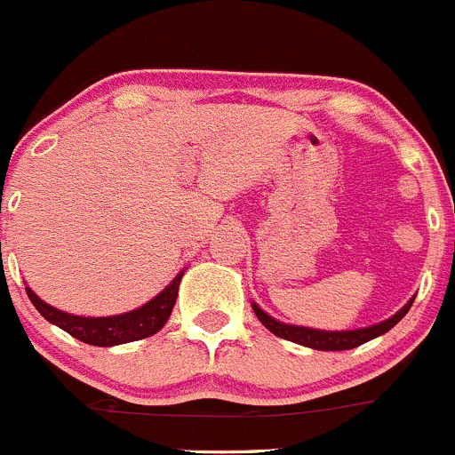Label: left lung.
Segmentation results:
<instances>
[{
  "mask_svg": "<svg viewBox=\"0 0 455 455\" xmlns=\"http://www.w3.org/2000/svg\"><path fill=\"white\" fill-rule=\"evenodd\" d=\"M411 302H414V298H411L399 313H395L390 320H383L379 322V324L366 326V329H357V331H317V329H307V326L283 324V322L267 315L259 304H251V308H254L256 317L262 322V326L269 329L274 335L283 337V339L296 341L299 346H308V348H315V350H350L366 344V341L374 339V337L383 335V332L390 331L392 326L399 324L403 317H405V313L410 311Z\"/></svg>",
  "mask_w": 455,
  "mask_h": 455,
  "instance_id": "1",
  "label": "left lung"
}]
</instances>
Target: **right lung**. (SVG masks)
I'll return each mask as SVG.
<instances>
[{"label":"right lung","mask_w":455,"mask_h":455,"mask_svg":"<svg viewBox=\"0 0 455 455\" xmlns=\"http://www.w3.org/2000/svg\"><path fill=\"white\" fill-rule=\"evenodd\" d=\"M181 275H184V271L177 274L175 280H172L159 296L153 298L151 302L144 304V307L135 308V311L123 313V315L109 317L72 315V313H65L50 307V304L44 302L30 287H26V293L28 298H30V302L35 304L36 311H39L50 324L59 326V329L69 332V335L76 337V339L85 341V344L118 346L156 335V332L166 324L168 317H171L172 307H175L177 302Z\"/></svg>","instance_id":"add662e5"}]
</instances>
